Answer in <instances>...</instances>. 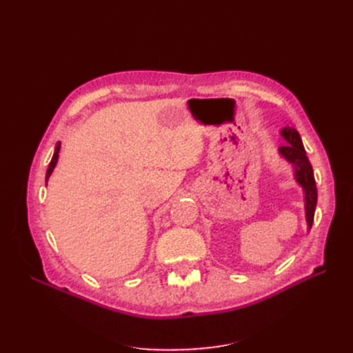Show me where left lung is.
Wrapping results in <instances>:
<instances>
[{"label": "left lung", "instance_id": "left-lung-1", "mask_svg": "<svg viewBox=\"0 0 353 353\" xmlns=\"http://www.w3.org/2000/svg\"><path fill=\"white\" fill-rule=\"evenodd\" d=\"M281 135L285 138L288 144L280 147V153L288 162H292L296 169V179L305 190V208H306V221L309 228L312 227L314 215H315V206H316V185L314 178V170L311 163L306 157L305 147L302 143V138L294 128H284L281 131Z\"/></svg>", "mask_w": 353, "mask_h": 353}]
</instances>
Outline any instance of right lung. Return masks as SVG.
I'll use <instances>...</instances> for the list:
<instances>
[{
	"instance_id": "add662e5",
	"label": "right lung",
	"mask_w": 353,
	"mask_h": 353,
	"mask_svg": "<svg viewBox=\"0 0 353 353\" xmlns=\"http://www.w3.org/2000/svg\"><path fill=\"white\" fill-rule=\"evenodd\" d=\"M59 150H60V143H57V145H56V150H54V154H52V159H51V162H50V165H48L47 174H46V179H47V181H48V178H50V175H51V172H52V169H54V166H56V163H57V159H59Z\"/></svg>"
}]
</instances>
